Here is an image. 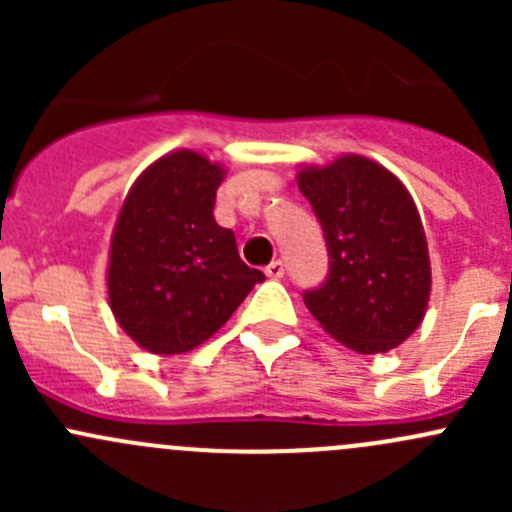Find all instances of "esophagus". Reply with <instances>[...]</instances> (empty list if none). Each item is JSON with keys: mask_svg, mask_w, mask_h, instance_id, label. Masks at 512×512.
Instances as JSON below:
<instances>
[{"mask_svg": "<svg viewBox=\"0 0 512 512\" xmlns=\"http://www.w3.org/2000/svg\"><path fill=\"white\" fill-rule=\"evenodd\" d=\"M265 275L270 277V280H282V277H285V262L272 260L270 265L265 267Z\"/></svg>", "mask_w": 512, "mask_h": 512, "instance_id": "obj_1", "label": "esophagus"}]
</instances>
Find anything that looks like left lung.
<instances>
[{
    "instance_id": "obj_1",
    "label": "left lung",
    "mask_w": 512,
    "mask_h": 512,
    "mask_svg": "<svg viewBox=\"0 0 512 512\" xmlns=\"http://www.w3.org/2000/svg\"><path fill=\"white\" fill-rule=\"evenodd\" d=\"M329 270L304 304L344 347L379 354L399 347L421 324L431 292L426 235L404 185L359 156L299 173Z\"/></svg>"
}]
</instances>
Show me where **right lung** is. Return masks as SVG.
<instances>
[{
    "mask_svg": "<svg viewBox=\"0 0 512 512\" xmlns=\"http://www.w3.org/2000/svg\"><path fill=\"white\" fill-rule=\"evenodd\" d=\"M223 168L193 151L156 160L128 193L108 265L118 324L153 354H183L213 337L257 282L235 235L215 223Z\"/></svg>",
    "mask_w": 512,
    "mask_h": 512,
    "instance_id": "obj_1",
    "label": "right lung"
}]
</instances>
